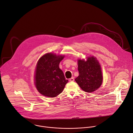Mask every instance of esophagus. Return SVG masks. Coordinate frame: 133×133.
I'll use <instances>...</instances> for the list:
<instances>
[{"label": "esophagus", "instance_id": "obj_1", "mask_svg": "<svg viewBox=\"0 0 133 133\" xmlns=\"http://www.w3.org/2000/svg\"><path fill=\"white\" fill-rule=\"evenodd\" d=\"M69 81H71V82L74 81V77H71V78H70V79H69Z\"/></svg>", "mask_w": 133, "mask_h": 133}]
</instances>
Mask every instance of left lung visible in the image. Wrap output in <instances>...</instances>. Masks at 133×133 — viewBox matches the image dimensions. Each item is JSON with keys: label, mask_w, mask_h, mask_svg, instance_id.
Masks as SVG:
<instances>
[{"label": "left lung", "mask_w": 133, "mask_h": 133, "mask_svg": "<svg viewBox=\"0 0 133 133\" xmlns=\"http://www.w3.org/2000/svg\"><path fill=\"white\" fill-rule=\"evenodd\" d=\"M79 76L75 79L81 89L86 92L97 90L101 85L103 76L99 61L94 56L78 60Z\"/></svg>", "instance_id": "obj_1"}]
</instances>
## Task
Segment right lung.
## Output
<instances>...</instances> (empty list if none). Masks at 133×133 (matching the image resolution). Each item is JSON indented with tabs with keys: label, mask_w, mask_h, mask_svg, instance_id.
Here are the masks:
<instances>
[{
	"label": "right lung",
	"mask_w": 133,
	"mask_h": 133,
	"mask_svg": "<svg viewBox=\"0 0 133 133\" xmlns=\"http://www.w3.org/2000/svg\"><path fill=\"white\" fill-rule=\"evenodd\" d=\"M64 55L49 53L38 61L34 76L35 85L38 91L47 97H55L63 91L66 80L59 64Z\"/></svg>",
	"instance_id": "1"
}]
</instances>
